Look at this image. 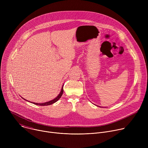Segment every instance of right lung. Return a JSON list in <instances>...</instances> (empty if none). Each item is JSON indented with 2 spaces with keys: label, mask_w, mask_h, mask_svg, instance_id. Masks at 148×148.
Here are the masks:
<instances>
[{
  "label": "right lung",
  "mask_w": 148,
  "mask_h": 148,
  "mask_svg": "<svg viewBox=\"0 0 148 148\" xmlns=\"http://www.w3.org/2000/svg\"><path fill=\"white\" fill-rule=\"evenodd\" d=\"M62 93H63V86L62 87V88H61V92L59 94V95L56 98H54V99L50 101H49V102H45V103H35V102H32V103H34L35 105H40V106H47V105H51L53 103H54V102H57L60 98L62 96ZM24 99V98H23ZM26 100V99H25Z\"/></svg>",
  "instance_id": "right-lung-1"
}]
</instances>
